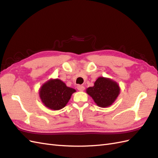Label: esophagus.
<instances>
[{
	"instance_id": "obj_1",
	"label": "esophagus",
	"mask_w": 158,
	"mask_h": 158,
	"mask_svg": "<svg viewBox=\"0 0 158 158\" xmlns=\"http://www.w3.org/2000/svg\"><path fill=\"white\" fill-rule=\"evenodd\" d=\"M84 86H83V85H77V89L79 90V91H80V92H82V91H84Z\"/></svg>"
}]
</instances>
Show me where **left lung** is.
<instances>
[{
	"instance_id": "left-lung-1",
	"label": "left lung",
	"mask_w": 158,
	"mask_h": 158,
	"mask_svg": "<svg viewBox=\"0 0 158 158\" xmlns=\"http://www.w3.org/2000/svg\"><path fill=\"white\" fill-rule=\"evenodd\" d=\"M86 92L99 107H107L115 101L120 93V88L111 79L99 77L94 86L88 88Z\"/></svg>"
}]
</instances>
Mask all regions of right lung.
<instances>
[{
  "label": "right lung",
  "mask_w": 158,
  "mask_h": 158,
  "mask_svg": "<svg viewBox=\"0 0 158 158\" xmlns=\"http://www.w3.org/2000/svg\"><path fill=\"white\" fill-rule=\"evenodd\" d=\"M76 90L66 86L59 79H51L43 84L40 97L44 106L52 110H59L66 106Z\"/></svg>",
  "instance_id": "add662e5"
}]
</instances>
